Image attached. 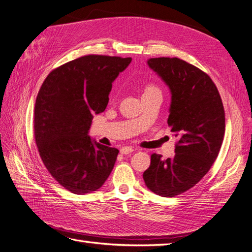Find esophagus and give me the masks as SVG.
I'll return each mask as SVG.
<instances>
[{
	"label": "esophagus",
	"mask_w": 252,
	"mask_h": 252,
	"mask_svg": "<svg viewBox=\"0 0 252 252\" xmlns=\"http://www.w3.org/2000/svg\"><path fill=\"white\" fill-rule=\"evenodd\" d=\"M120 152L122 155H129V154H131V152H133V148L132 147H122Z\"/></svg>",
	"instance_id": "1"
}]
</instances>
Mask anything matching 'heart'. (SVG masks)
<instances>
[{
	"label": "heart",
	"instance_id": "b5f03b06",
	"mask_svg": "<svg viewBox=\"0 0 252 252\" xmlns=\"http://www.w3.org/2000/svg\"><path fill=\"white\" fill-rule=\"evenodd\" d=\"M158 90L157 87L152 86V85H149L146 87V89H145V94H149V93H154V91H157Z\"/></svg>",
	"mask_w": 252,
	"mask_h": 252
}]
</instances>
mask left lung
I'll return each instance as SVG.
<instances>
[{
	"instance_id": "left-lung-1",
	"label": "left lung",
	"mask_w": 252,
	"mask_h": 252,
	"mask_svg": "<svg viewBox=\"0 0 252 252\" xmlns=\"http://www.w3.org/2000/svg\"><path fill=\"white\" fill-rule=\"evenodd\" d=\"M147 64L169 88L167 123L179 141L172 158L151 156L143 179L152 192L172 197L192 188L215 163L225 133V112L215 83L199 68L178 58H152Z\"/></svg>"
}]
</instances>
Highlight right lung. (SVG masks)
<instances>
[{
  "label": "right lung",
  "instance_id": "1",
  "mask_svg": "<svg viewBox=\"0 0 252 252\" xmlns=\"http://www.w3.org/2000/svg\"><path fill=\"white\" fill-rule=\"evenodd\" d=\"M131 58L85 56L51 71L37 94L34 138L47 170L65 189L87 194L108 179L119 154L90 138L94 114L109 101L112 83Z\"/></svg>",
  "mask_w": 252,
  "mask_h": 252
}]
</instances>
